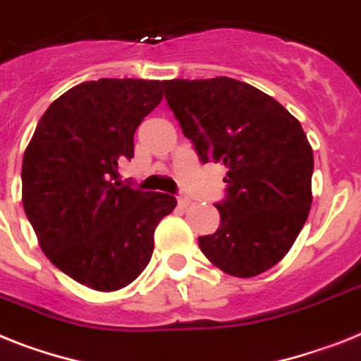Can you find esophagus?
Wrapping results in <instances>:
<instances>
[{
    "mask_svg": "<svg viewBox=\"0 0 361 361\" xmlns=\"http://www.w3.org/2000/svg\"><path fill=\"white\" fill-rule=\"evenodd\" d=\"M190 204V198L187 195H180L178 196V206L180 207H187Z\"/></svg>",
    "mask_w": 361,
    "mask_h": 361,
    "instance_id": "esophagus-1",
    "label": "esophagus"
}]
</instances>
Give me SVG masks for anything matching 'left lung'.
<instances>
[{"label":"left lung","mask_w":361,"mask_h":361,"mask_svg":"<svg viewBox=\"0 0 361 361\" xmlns=\"http://www.w3.org/2000/svg\"><path fill=\"white\" fill-rule=\"evenodd\" d=\"M166 104L202 163L226 166L221 226L198 237L204 256L237 278L286 256L312 207L313 152L274 98L231 78L165 81Z\"/></svg>","instance_id":"left-lung-1"}]
</instances>
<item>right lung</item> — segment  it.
Instances as JSON below:
<instances>
[{"label":"right lung","mask_w":361,"mask_h":361,"mask_svg":"<svg viewBox=\"0 0 361 361\" xmlns=\"http://www.w3.org/2000/svg\"><path fill=\"white\" fill-rule=\"evenodd\" d=\"M161 99V81L75 85L42 114L23 154V211L40 248L96 291L122 289L145 271L155 228L176 207L172 195L116 181L135 130Z\"/></svg>","instance_id":"add662e5"}]
</instances>
